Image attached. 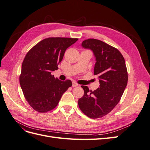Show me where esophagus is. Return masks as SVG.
Returning a JSON list of instances; mask_svg holds the SVG:
<instances>
[{"instance_id": "esophagus-1", "label": "esophagus", "mask_w": 150, "mask_h": 150, "mask_svg": "<svg viewBox=\"0 0 150 150\" xmlns=\"http://www.w3.org/2000/svg\"><path fill=\"white\" fill-rule=\"evenodd\" d=\"M78 86V83H76V82L72 83V87H77Z\"/></svg>"}]
</instances>
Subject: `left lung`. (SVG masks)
I'll use <instances>...</instances> for the list:
<instances>
[{"label": "left lung", "mask_w": 150, "mask_h": 150, "mask_svg": "<svg viewBox=\"0 0 150 150\" xmlns=\"http://www.w3.org/2000/svg\"><path fill=\"white\" fill-rule=\"evenodd\" d=\"M91 50L96 58L94 74L98 76L99 87L94 91L81 86L84 95L79 99L80 110L91 118H99L111 112L120 101L128 83L125 59L117 49L101 40H85L81 44Z\"/></svg>", "instance_id": "left-lung-1"}]
</instances>
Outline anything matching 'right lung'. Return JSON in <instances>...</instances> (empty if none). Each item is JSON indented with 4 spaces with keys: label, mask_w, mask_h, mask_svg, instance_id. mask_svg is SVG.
I'll return each instance as SVG.
<instances>
[{
    "label": "right lung",
    "mask_w": 150,
    "mask_h": 150,
    "mask_svg": "<svg viewBox=\"0 0 150 150\" xmlns=\"http://www.w3.org/2000/svg\"><path fill=\"white\" fill-rule=\"evenodd\" d=\"M78 39H45L26 54L22 64L20 85L26 101L35 111L46 112L53 110L72 86L71 81H62L54 78L51 72L58 69L66 50Z\"/></svg>",
    "instance_id": "obj_1"
}]
</instances>
